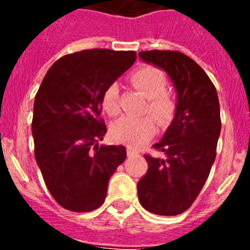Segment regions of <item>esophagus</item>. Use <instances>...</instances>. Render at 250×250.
<instances>
[{
    "mask_svg": "<svg viewBox=\"0 0 250 250\" xmlns=\"http://www.w3.org/2000/svg\"><path fill=\"white\" fill-rule=\"evenodd\" d=\"M136 154H138V152H136L135 150L131 149V147H127V156H134L136 155Z\"/></svg>",
    "mask_w": 250,
    "mask_h": 250,
    "instance_id": "esophagus-1",
    "label": "esophagus"
}]
</instances>
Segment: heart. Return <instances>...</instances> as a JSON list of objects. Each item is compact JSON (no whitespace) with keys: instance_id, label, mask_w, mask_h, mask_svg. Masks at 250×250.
<instances>
[{"instance_id":"heart-1","label":"heart","mask_w":250,"mask_h":250,"mask_svg":"<svg viewBox=\"0 0 250 250\" xmlns=\"http://www.w3.org/2000/svg\"><path fill=\"white\" fill-rule=\"evenodd\" d=\"M129 80L136 90L147 98L144 111L151 114L161 125H167L174 119L176 101L167 90V76L160 68L145 65L129 75ZM101 107L110 116L120 114L119 86L109 83L101 94ZM151 115L141 118H123L111 126V138L116 143L127 144L130 147H140L156 132V121Z\"/></svg>"}]
</instances>
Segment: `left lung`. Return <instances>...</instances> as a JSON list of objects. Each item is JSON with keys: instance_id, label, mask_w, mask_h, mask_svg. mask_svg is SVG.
<instances>
[{"instance_id": "left-lung-1", "label": "left lung", "mask_w": 250, "mask_h": 250, "mask_svg": "<svg viewBox=\"0 0 250 250\" xmlns=\"http://www.w3.org/2000/svg\"><path fill=\"white\" fill-rule=\"evenodd\" d=\"M140 59L167 72L178 92L173 123L152 145L164 159L145 154L147 171L138 183L139 202L158 215H178L191 207L216 156L220 109L215 86L198 63L180 51H141Z\"/></svg>"}]
</instances>
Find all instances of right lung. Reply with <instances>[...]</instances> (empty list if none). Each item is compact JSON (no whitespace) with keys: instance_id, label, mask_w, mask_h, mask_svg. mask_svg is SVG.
<instances>
[{"instance_id":"add662e5","label":"right lung","mask_w":250,"mask_h":250,"mask_svg":"<svg viewBox=\"0 0 250 250\" xmlns=\"http://www.w3.org/2000/svg\"><path fill=\"white\" fill-rule=\"evenodd\" d=\"M135 60V51H79L57 60L40 85L32 118L35 158L50 194L67 210L101 207L109 179L126 159L123 145H99L107 131L101 94Z\"/></svg>"}]
</instances>
